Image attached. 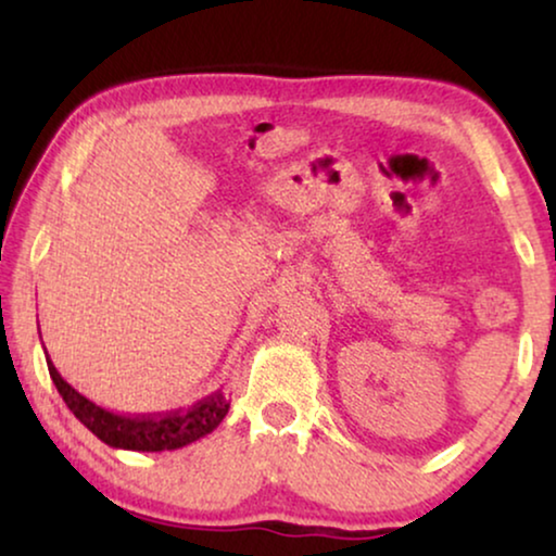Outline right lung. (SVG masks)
Returning <instances> with one entry per match:
<instances>
[{
  "instance_id": "right-lung-1",
  "label": "right lung",
  "mask_w": 556,
  "mask_h": 556,
  "mask_svg": "<svg viewBox=\"0 0 556 556\" xmlns=\"http://www.w3.org/2000/svg\"><path fill=\"white\" fill-rule=\"evenodd\" d=\"M48 369L52 382H55L60 397L71 407V413L93 432L98 440L105 445L118 447V451H139V453H162V451H177L194 440L210 435L219 422L225 420L230 402L223 392L210 394L192 405L189 409H177V413L166 415H147V417H131L111 413L86 394H80L75 387H71L60 377L55 364L48 356Z\"/></svg>"
}]
</instances>
